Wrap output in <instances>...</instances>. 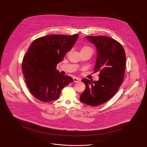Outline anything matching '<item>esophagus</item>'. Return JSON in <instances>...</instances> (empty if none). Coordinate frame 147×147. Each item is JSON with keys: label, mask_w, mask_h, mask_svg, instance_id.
Wrapping results in <instances>:
<instances>
[{"label": "esophagus", "mask_w": 147, "mask_h": 147, "mask_svg": "<svg viewBox=\"0 0 147 147\" xmlns=\"http://www.w3.org/2000/svg\"><path fill=\"white\" fill-rule=\"evenodd\" d=\"M73 80H74V82H77L80 81V79L79 78H76L75 77V78H73Z\"/></svg>", "instance_id": "obj_1"}]
</instances>
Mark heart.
<instances>
[{
	"label": "heart",
	"mask_w": 147,
	"mask_h": 147,
	"mask_svg": "<svg viewBox=\"0 0 147 147\" xmlns=\"http://www.w3.org/2000/svg\"><path fill=\"white\" fill-rule=\"evenodd\" d=\"M85 51H90L92 53H93V49L90 47L87 46H83L81 49V52H85Z\"/></svg>",
	"instance_id": "obj_1"
}]
</instances>
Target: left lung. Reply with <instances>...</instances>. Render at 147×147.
I'll return each mask as SVG.
<instances>
[{
    "instance_id": "1",
    "label": "left lung",
    "mask_w": 147,
    "mask_h": 147,
    "mask_svg": "<svg viewBox=\"0 0 147 147\" xmlns=\"http://www.w3.org/2000/svg\"><path fill=\"white\" fill-rule=\"evenodd\" d=\"M96 47V59L94 72L100 71L98 81L84 79L85 90L80 100L88 106L96 107L110 99L118 90L124 77L126 56L121 45L111 38L86 36Z\"/></svg>"
}]
</instances>
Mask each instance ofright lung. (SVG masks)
Instances as JSON below:
<instances>
[{
	"label": "right lung",
	"mask_w": 147,
	"mask_h": 147,
	"mask_svg": "<svg viewBox=\"0 0 147 147\" xmlns=\"http://www.w3.org/2000/svg\"><path fill=\"white\" fill-rule=\"evenodd\" d=\"M79 34L51 35L34 40L23 60L22 70L31 94L43 102L56 100L62 90L73 80L56 70L66 53L76 43Z\"/></svg>",
	"instance_id": "add662e5"
}]
</instances>
